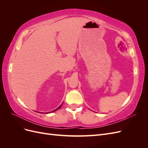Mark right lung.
<instances>
[{
    "label": "right lung",
    "mask_w": 148,
    "mask_h": 148,
    "mask_svg": "<svg viewBox=\"0 0 148 148\" xmlns=\"http://www.w3.org/2000/svg\"><path fill=\"white\" fill-rule=\"evenodd\" d=\"M62 104H61V105H60V106H59V107H58V108H57L56 109H55V110H52V111H51V112H46V113H47V114H48V113H52V112H55L56 110H57L58 109H59L60 108V107H62Z\"/></svg>",
    "instance_id": "obj_1"
}]
</instances>
